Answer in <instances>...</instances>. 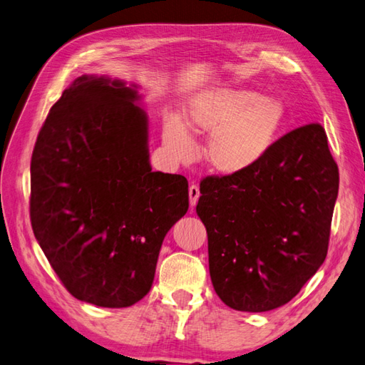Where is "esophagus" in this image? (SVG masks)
<instances>
[{
    "instance_id": "34e87169",
    "label": "esophagus",
    "mask_w": 365,
    "mask_h": 365,
    "mask_svg": "<svg viewBox=\"0 0 365 365\" xmlns=\"http://www.w3.org/2000/svg\"><path fill=\"white\" fill-rule=\"evenodd\" d=\"M200 187H197L196 184H192L190 187H189V197H190V205L192 207H195L196 205V202H197V200H200Z\"/></svg>"
}]
</instances>
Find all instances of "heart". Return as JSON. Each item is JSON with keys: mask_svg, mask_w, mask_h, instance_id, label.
<instances>
[{"mask_svg": "<svg viewBox=\"0 0 365 365\" xmlns=\"http://www.w3.org/2000/svg\"><path fill=\"white\" fill-rule=\"evenodd\" d=\"M284 120L283 105L252 90L222 88L200 96L187 111V125L200 134H212L207 160L225 175L245 172L267 155ZM164 143L175 157L189 160L193 143L182 121L169 117Z\"/></svg>", "mask_w": 365, "mask_h": 365, "instance_id": "obj_1", "label": "heart"}]
</instances>
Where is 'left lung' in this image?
Segmentation results:
<instances>
[{
    "instance_id": "obj_1",
    "label": "left lung",
    "mask_w": 365,
    "mask_h": 365,
    "mask_svg": "<svg viewBox=\"0 0 365 365\" xmlns=\"http://www.w3.org/2000/svg\"><path fill=\"white\" fill-rule=\"evenodd\" d=\"M338 187L319 123L274 141L245 172L205 176L196 213L207 228L210 277L220 300L242 312L291 302L326 259Z\"/></svg>"
}]
</instances>
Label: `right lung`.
I'll return each instance as SVG.
<instances>
[{"label": "right lung", "instance_id": "1", "mask_svg": "<svg viewBox=\"0 0 365 365\" xmlns=\"http://www.w3.org/2000/svg\"><path fill=\"white\" fill-rule=\"evenodd\" d=\"M134 88L77 77L51 106L30 164L36 240L67 291L102 307L149 292L164 236L189 210L184 176L152 172Z\"/></svg>", "mask_w": 365, "mask_h": 365}]
</instances>
